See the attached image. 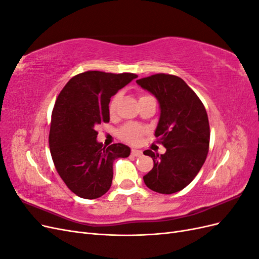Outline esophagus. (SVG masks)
Listing matches in <instances>:
<instances>
[{
	"label": "esophagus",
	"instance_id": "1",
	"mask_svg": "<svg viewBox=\"0 0 259 259\" xmlns=\"http://www.w3.org/2000/svg\"><path fill=\"white\" fill-rule=\"evenodd\" d=\"M143 154V151L142 150H137V149H132V155L134 156H139Z\"/></svg>",
	"mask_w": 259,
	"mask_h": 259
}]
</instances>
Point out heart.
<instances>
[{
    "label": "heart",
    "mask_w": 259,
    "mask_h": 259,
    "mask_svg": "<svg viewBox=\"0 0 259 259\" xmlns=\"http://www.w3.org/2000/svg\"><path fill=\"white\" fill-rule=\"evenodd\" d=\"M119 98H120V95H115L112 98L110 106H109V110H110L111 113L114 112ZM144 133H145V130L140 126V125L132 123V124H126L125 126H123L120 130V137L124 140V142L136 145L140 143V140H142L144 136Z\"/></svg>",
    "instance_id": "1"
}]
</instances>
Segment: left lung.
<instances>
[{"instance_id":"left-lung-1","label":"left lung","mask_w":259,"mask_h":259,"mask_svg":"<svg viewBox=\"0 0 259 259\" xmlns=\"http://www.w3.org/2000/svg\"><path fill=\"white\" fill-rule=\"evenodd\" d=\"M136 83L159 101L154 135L166 149L161 155L144 151L154 164L144 182L155 192H178L192 182L205 162L209 146L206 110L197 94L176 75L159 73Z\"/></svg>"}]
</instances>
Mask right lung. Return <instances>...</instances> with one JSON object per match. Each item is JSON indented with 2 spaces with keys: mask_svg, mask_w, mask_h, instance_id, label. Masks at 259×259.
<instances>
[{
  "mask_svg": "<svg viewBox=\"0 0 259 259\" xmlns=\"http://www.w3.org/2000/svg\"><path fill=\"white\" fill-rule=\"evenodd\" d=\"M137 75L86 71L65 85L55 103L50 149L59 176L83 199H97L110 189L113 162L127 158L131 148L97 142L96 127L110 120L109 103L117 91Z\"/></svg>",
  "mask_w": 259,
  "mask_h": 259,
  "instance_id": "obj_1",
  "label": "right lung"
}]
</instances>
